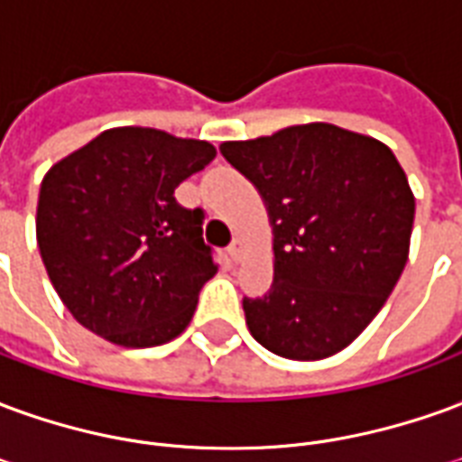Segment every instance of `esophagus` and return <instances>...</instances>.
Here are the masks:
<instances>
[{"label":"esophagus","mask_w":462,"mask_h":462,"mask_svg":"<svg viewBox=\"0 0 462 462\" xmlns=\"http://www.w3.org/2000/svg\"><path fill=\"white\" fill-rule=\"evenodd\" d=\"M227 257L232 262H240L242 260V242L240 240H232L230 247H227Z\"/></svg>","instance_id":"34e87169"}]
</instances>
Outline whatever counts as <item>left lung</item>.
Listing matches in <instances>:
<instances>
[{
	"label": "left lung",
	"instance_id": "8db88e82",
	"mask_svg": "<svg viewBox=\"0 0 462 462\" xmlns=\"http://www.w3.org/2000/svg\"><path fill=\"white\" fill-rule=\"evenodd\" d=\"M220 152L260 190L274 232V282L245 297L252 337L317 361L366 329L406 267L416 200L383 143L331 123L291 125Z\"/></svg>",
	"mask_w": 462,
	"mask_h": 462
}]
</instances>
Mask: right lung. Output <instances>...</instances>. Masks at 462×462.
<instances>
[{
    "label": "right lung",
    "mask_w": 462,
    "mask_h": 462,
    "mask_svg": "<svg viewBox=\"0 0 462 462\" xmlns=\"http://www.w3.org/2000/svg\"><path fill=\"white\" fill-rule=\"evenodd\" d=\"M215 158L208 141L111 128L46 172L36 242L74 319L118 346H158L192 319L217 272L200 208L175 188Z\"/></svg>",
    "instance_id": "obj_1"
}]
</instances>
